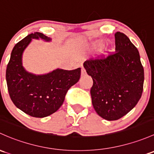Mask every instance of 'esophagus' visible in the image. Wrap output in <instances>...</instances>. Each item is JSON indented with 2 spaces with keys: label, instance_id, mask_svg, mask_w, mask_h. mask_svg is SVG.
Here are the masks:
<instances>
[{
  "label": "esophagus",
  "instance_id": "34e87169",
  "mask_svg": "<svg viewBox=\"0 0 154 154\" xmlns=\"http://www.w3.org/2000/svg\"><path fill=\"white\" fill-rule=\"evenodd\" d=\"M86 74V72H85V69L83 67L81 68V76H85Z\"/></svg>",
  "mask_w": 154,
  "mask_h": 154
}]
</instances>
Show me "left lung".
<instances>
[{
  "label": "left lung",
  "instance_id": "left-lung-1",
  "mask_svg": "<svg viewBox=\"0 0 154 154\" xmlns=\"http://www.w3.org/2000/svg\"><path fill=\"white\" fill-rule=\"evenodd\" d=\"M116 51L84 62L92 77V105L99 116L117 120L135 107L143 91L144 69L138 49L125 35L115 33Z\"/></svg>",
  "mask_w": 154,
  "mask_h": 154
}]
</instances>
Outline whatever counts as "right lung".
Here are the masks:
<instances>
[{"instance_id":"add662e5","label":"right lung","mask_w":154,"mask_h":154,"mask_svg":"<svg viewBox=\"0 0 154 154\" xmlns=\"http://www.w3.org/2000/svg\"><path fill=\"white\" fill-rule=\"evenodd\" d=\"M32 38L51 40L43 34L35 32L16 43L6 67V79L14 106L33 117L42 118L60 108L68 90L80 80L81 69H56L38 76L26 72L22 66V54Z\"/></svg>"}]
</instances>
